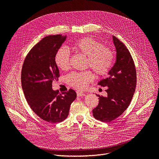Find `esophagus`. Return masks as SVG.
I'll return each mask as SVG.
<instances>
[{"instance_id":"34e87169","label":"esophagus","mask_w":159,"mask_h":159,"mask_svg":"<svg viewBox=\"0 0 159 159\" xmlns=\"http://www.w3.org/2000/svg\"><path fill=\"white\" fill-rule=\"evenodd\" d=\"M77 97H82V96H85V94H84V93H82V92L77 91Z\"/></svg>"}]
</instances>
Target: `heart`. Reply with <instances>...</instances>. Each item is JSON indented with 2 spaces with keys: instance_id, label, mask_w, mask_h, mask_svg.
<instances>
[{
  "instance_id": "heart-1",
  "label": "heart",
  "mask_w": 159,
  "mask_h": 159,
  "mask_svg": "<svg viewBox=\"0 0 159 159\" xmlns=\"http://www.w3.org/2000/svg\"><path fill=\"white\" fill-rule=\"evenodd\" d=\"M75 52L87 57V65L98 75H105L110 70L113 61L112 51L99 41L91 38H84L76 41L71 47ZM55 63L59 69L66 70L70 64V53L65 48L60 49L55 57ZM94 79L93 73L89 71L72 72L67 75L66 83L77 90H84Z\"/></svg>"
}]
</instances>
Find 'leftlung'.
Wrapping results in <instances>:
<instances>
[{
  "label": "left lung",
  "instance_id": "obj_1",
  "mask_svg": "<svg viewBox=\"0 0 159 159\" xmlns=\"http://www.w3.org/2000/svg\"><path fill=\"white\" fill-rule=\"evenodd\" d=\"M116 50V60L109 76L98 84L107 87V97H99V104L93 110L98 120L109 123L119 117L129 106L137 85V72L132 57L125 45L112 36Z\"/></svg>",
  "mask_w": 159,
  "mask_h": 159
}]
</instances>
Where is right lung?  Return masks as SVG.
Wrapping results in <instances>:
<instances>
[{"label":"right lung","instance_id":"right-lung-1","mask_svg":"<svg viewBox=\"0 0 159 159\" xmlns=\"http://www.w3.org/2000/svg\"><path fill=\"white\" fill-rule=\"evenodd\" d=\"M66 36L61 34L43 38L26 55L21 70V84L25 98L40 118L51 123H60L69 115L77 94L73 89L59 93L52 89L60 73L55 57Z\"/></svg>","mask_w":159,"mask_h":159}]
</instances>
